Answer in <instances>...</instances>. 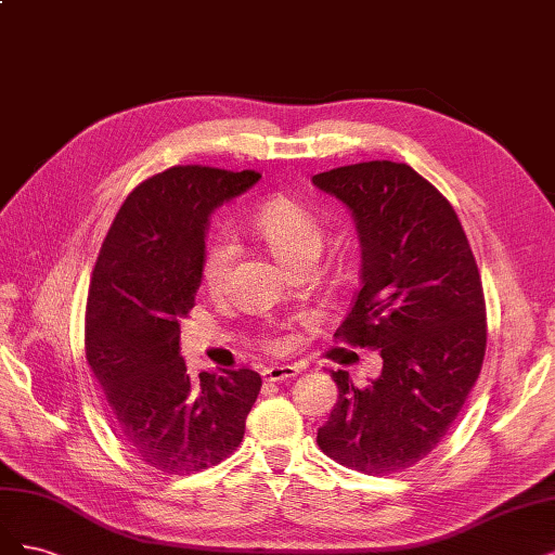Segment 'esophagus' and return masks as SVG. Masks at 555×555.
<instances>
[{"instance_id":"1","label":"esophagus","mask_w":555,"mask_h":555,"mask_svg":"<svg viewBox=\"0 0 555 555\" xmlns=\"http://www.w3.org/2000/svg\"><path fill=\"white\" fill-rule=\"evenodd\" d=\"M299 373L297 366H291V364H274V366H267L262 371V380L267 383H283V380H291L295 378V375Z\"/></svg>"}]
</instances>
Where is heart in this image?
Instances as JSON below:
<instances>
[{
  "label": "heart",
  "mask_w": 555,
  "mask_h": 555,
  "mask_svg": "<svg viewBox=\"0 0 555 555\" xmlns=\"http://www.w3.org/2000/svg\"><path fill=\"white\" fill-rule=\"evenodd\" d=\"M256 235L270 248L272 256L293 270L304 260H318L325 246V223L318 214L304 203L276 195L267 201L254 217ZM237 256V246L223 230L211 232L203 246L201 260V281L209 293H219L225 288L232 260ZM270 348H279V341H267Z\"/></svg>",
  "instance_id": "obj_1"
}]
</instances>
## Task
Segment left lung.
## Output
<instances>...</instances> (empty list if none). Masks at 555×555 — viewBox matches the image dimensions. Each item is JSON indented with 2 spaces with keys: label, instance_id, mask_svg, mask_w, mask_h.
<instances>
[{
  "label": "left lung",
  "instance_id": "8db88e82",
  "mask_svg": "<svg viewBox=\"0 0 555 555\" xmlns=\"http://www.w3.org/2000/svg\"><path fill=\"white\" fill-rule=\"evenodd\" d=\"M313 184L348 205L362 242V285L334 338L383 357L366 387L332 371L338 401L318 447L352 470L401 473L436 450L481 371V276L454 207L410 166L366 160Z\"/></svg>",
  "mask_w": 555,
  "mask_h": 555
}]
</instances>
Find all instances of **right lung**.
<instances>
[{
	"label": "right lung",
	"instance_id": "right-lung-1",
	"mask_svg": "<svg viewBox=\"0 0 555 555\" xmlns=\"http://www.w3.org/2000/svg\"><path fill=\"white\" fill-rule=\"evenodd\" d=\"M258 180L256 170L172 166L129 193L101 244L87 293V362L117 436L154 470L189 475L228 459L262 387L251 369L191 378L180 354L211 211Z\"/></svg>",
	"mask_w": 555,
	"mask_h": 555
}]
</instances>
